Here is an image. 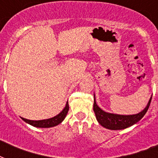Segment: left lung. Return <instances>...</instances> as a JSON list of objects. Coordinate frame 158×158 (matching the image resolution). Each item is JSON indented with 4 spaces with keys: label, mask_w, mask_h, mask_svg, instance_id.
I'll use <instances>...</instances> for the list:
<instances>
[{
    "label": "left lung",
    "mask_w": 158,
    "mask_h": 158,
    "mask_svg": "<svg viewBox=\"0 0 158 158\" xmlns=\"http://www.w3.org/2000/svg\"><path fill=\"white\" fill-rule=\"evenodd\" d=\"M151 100H152V98H150L147 106L144 108V110H143L139 114L123 115L105 112L97 105L96 101H95V95H94V110L95 115H96L97 120L102 126L112 130H123V129H125V128H128L131 125H135L143 117V115L146 114L148 109L149 107Z\"/></svg>",
    "instance_id": "8db88e82"
}]
</instances>
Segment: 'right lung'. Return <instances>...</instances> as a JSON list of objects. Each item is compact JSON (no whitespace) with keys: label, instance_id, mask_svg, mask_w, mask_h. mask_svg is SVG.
Wrapping results in <instances>:
<instances>
[{"label":"right lung","instance_id":"1","mask_svg":"<svg viewBox=\"0 0 158 158\" xmlns=\"http://www.w3.org/2000/svg\"><path fill=\"white\" fill-rule=\"evenodd\" d=\"M68 110H69V104H68V102H67L66 105H65V106H64V108L63 109V110H62L61 112L52 118L47 119V120H27V119H24V118H22V119H23L25 122H27L28 124H29V125H33V126H35V127H38V128L53 127V126H56V125H59L60 123H61L62 121H63L64 117L66 116L67 113H68Z\"/></svg>","mask_w":158,"mask_h":158}]
</instances>
